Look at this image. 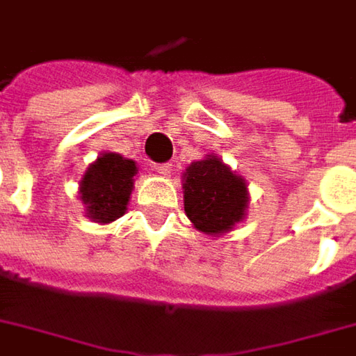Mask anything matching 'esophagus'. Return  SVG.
I'll return each mask as SVG.
<instances>
[{
  "mask_svg": "<svg viewBox=\"0 0 356 356\" xmlns=\"http://www.w3.org/2000/svg\"><path fill=\"white\" fill-rule=\"evenodd\" d=\"M170 170H172V164H170V162H164V164H156V166H154V172L161 174V176H168Z\"/></svg>",
  "mask_w": 356,
  "mask_h": 356,
  "instance_id": "1",
  "label": "esophagus"
}]
</instances>
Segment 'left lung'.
<instances>
[{
  "mask_svg": "<svg viewBox=\"0 0 356 356\" xmlns=\"http://www.w3.org/2000/svg\"><path fill=\"white\" fill-rule=\"evenodd\" d=\"M184 211L197 231L219 237L247 217L249 186L217 154L186 166L182 174Z\"/></svg>",
  "mask_w": 356,
  "mask_h": 356,
  "instance_id": "left-lung-1",
  "label": "left lung"
}]
</instances>
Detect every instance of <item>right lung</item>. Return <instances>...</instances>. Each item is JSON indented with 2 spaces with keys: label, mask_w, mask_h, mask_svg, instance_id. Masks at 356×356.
I'll return each mask as SVG.
<instances>
[{
  "label": "right lung",
  "mask_w": 356,
  "mask_h": 356,
  "mask_svg": "<svg viewBox=\"0 0 356 356\" xmlns=\"http://www.w3.org/2000/svg\"><path fill=\"white\" fill-rule=\"evenodd\" d=\"M139 172L137 162L117 152H102L83 172L78 197L86 217L99 225H107L125 216Z\"/></svg>",
  "instance_id": "add662e5"
}]
</instances>
